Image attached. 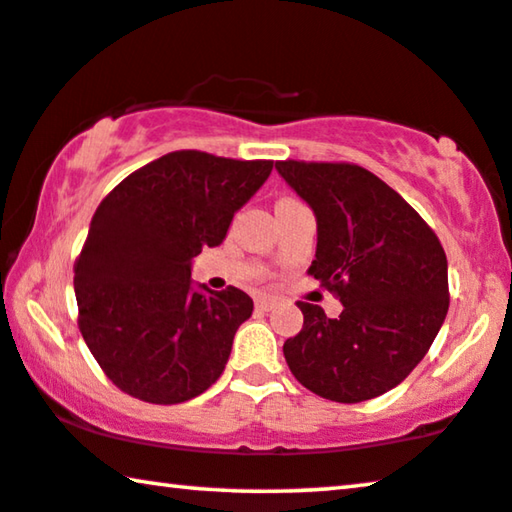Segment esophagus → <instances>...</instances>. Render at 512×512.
<instances>
[{"instance_id": "esophagus-1", "label": "esophagus", "mask_w": 512, "mask_h": 512, "mask_svg": "<svg viewBox=\"0 0 512 512\" xmlns=\"http://www.w3.org/2000/svg\"><path fill=\"white\" fill-rule=\"evenodd\" d=\"M276 305H278L276 296H259V299H257V308L264 310V312L273 310V308H276Z\"/></svg>"}]
</instances>
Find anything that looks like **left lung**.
<instances>
[{
	"label": "left lung",
	"mask_w": 512,
	"mask_h": 512,
	"mask_svg": "<svg viewBox=\"0 0 512 512\" xmlns=\"http://www.w3.org/2000/svg\"><path fill=\"white\" fill-rule=\"evenodd\" d=\"M317 220L308 273L345 305L329 319L299 303L303 329L282 347L292 375L335 402L384 395L423 361L448 312V262L430 227L391 186L349 163L280 160Z\"/></svg>",
	"instance_id": "obj_1"
}]
</instances>
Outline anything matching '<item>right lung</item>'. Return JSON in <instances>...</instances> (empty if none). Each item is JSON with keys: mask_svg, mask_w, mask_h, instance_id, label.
<instances>
[{"mask_svg": "<svg viewBox=\"0 0 512 512\" xmlns=\"http://www.w3.org/2000/svg\"><path fill=\"white\" fill-rule=\"evenodd\" d=\"M271 160L172 151L101 202L75 264L80 333L121 391L154 404L193 400L223 375L253 299L190 280L193 257L216 248Z\"/></svg>", "mask_w": 512, "mask_h": 512, "instance_id": "right-lung-1", "label": "right lung"}]
</instances>
